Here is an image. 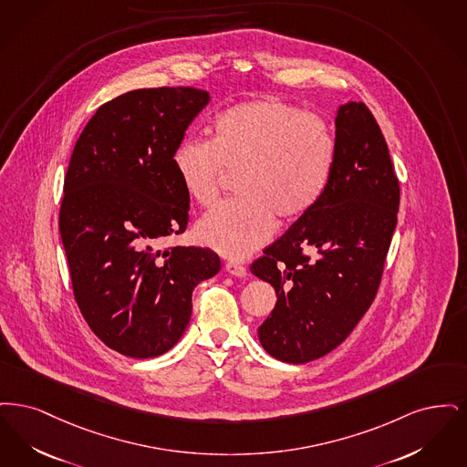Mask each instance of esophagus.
Returning a JSON list of instances; mask_svg holds the SVG:
<instances>
[{
    "label": "esophagus",
    "mask_w": 467,
    "mask_h": 467,
    "mask_svg": "<svg viewBox=\"0 0 467 467\" xmlns=\"http://www.w3.org/2000/svg\"><path fill=\"white\" fill-rule=\"evenodd\" d=\"M224 268L234 277H245L247 275V268L244 265L237 264V262H228V264L224 265Z\"/></svg>",
    "instance_id": "obj_1"
}]
</instances>
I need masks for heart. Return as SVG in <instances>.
<instances>
[{"mask_svg": "<svg viewBox=\"0 0 467 467\" xmlns=\"http://www.w3.org/2000/svg\"><path fill=\"white\" fill-rule=\"evenodd\" d=\"M335 153L333 132L319 115L262 99L222 111L209 141L182 140L172 165L186 195L202 207L218 202L226 174H239L243 199L207 213L197 235L207 247L241 260L274 235L275 214L298 220L321 201Z\"/></svg>", "mask_w": 467, "mask_h": 467, "instance_id": "b5f03b06", "label": "heart"}]
</instances>
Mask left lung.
I'll return each instance as SVG.
<instances>
[{
	"label": "left lung",
	"instance_id": "1",
	"mask_svg": "<svg viewBox=\"0 0 467 467\" xmlns=\"http://www.w3.org/2000/svg\"><path fill=\"white\" fill-rule=\"evenodd\" d=\"M335 127V163L321 201L251 265L277 295L258 327L260 342L293 365L323 358L361 321L398 223L400 182L375 117L365 102H347Z\"/></svg>",
	"mask_w": 467,
	"mask_h": 467
}]
</instances>
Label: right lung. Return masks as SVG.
I'll return each instance as SVG.
<instances>
[{
	"instance_id": "1",
	"label": "right lung",
	"mask_w": 467,
	"mask_h": 467,
	"mask_svg": "<svg viewBox=\"0 0 467 467\" xmlns=\"http://www.w3.org/2000/svg\"><path fill=\"white\" fill-rule=\"evenodd\" d=\"M209 99L193 87L122 94L85 125L67 165L59 230L73 295L94 335L127 358L178 344L192 291L222 268L207 247L159 249L186 230L190 197L172 155Z\"/></svg>"
}]
</instances>
